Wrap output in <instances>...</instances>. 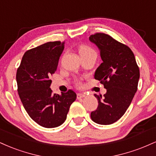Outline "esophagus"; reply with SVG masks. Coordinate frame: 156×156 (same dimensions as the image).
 I'll list each match as a JSON object with an SVG mask.
<instances>
[{"label":"esophagus","instance_id":"1","mask_svg":"<svg viewBox=\"0 0 156 156\" xmlns=\"http://www.w3.org/2000/svg\"><path fill=\"white\" fill-rule=\"evenodd\" d=\"M85 97L86 94H83V93H78V94H77V99L78 100L82 99V98H85Z\"/></svg>","mask_w":156,"mask_h":156}]
</instances>
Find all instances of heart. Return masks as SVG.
I'll list each match as a JSON object with an SVG mask.
<instances>
[{
    "label": "heart",
    "instance_id": "heart-1",
    "mask_svg": "<svg viewBox=\"0 0 156 156\" xmlns=\"http://www.w3.org/2000/svg\"><path fill=\"white\" fill-rule=\"evenodd\" d=\"M78 52H79L80 55H84L91 54V53H95L94 51L87 44H81L78 48Z\"/></svg>",
    "mask_w": 156,
    "mask_h": 156
}]
</instances>
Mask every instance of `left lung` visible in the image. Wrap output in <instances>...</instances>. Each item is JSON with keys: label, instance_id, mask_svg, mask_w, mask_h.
I'll list each match as a JSON object with an SVG mask.
<instances>
[{"label": "left lung", "instance_id": "1", "mask_svg": "<svg viewBox=\"0 0 156 156\" xmlns=\"http://www.w3.org/2000/svg\"><path fill=\"white\" fill-rule=\"evenodd\" d=\"M95 44L103 62L97 68L94 78L106 89L102 95L94 94L98 106L91 118L100 125H111L124 115L131 103L139 83V69L130 48L103 33L89 37Z\"/></svg>", "mask_w": 156, "mask_h": 156}]
</instances>
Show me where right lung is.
<instances>
[{
	"mask_svg": "<svg viewBox=\"0 0 156 156\" xmlns=\"http://www.w3.org/2000/svg\"><path fill=\"white\" fill-rule=\"evenodd\" d=\"M64 42H46L26 51L16 75L17 91L30 117L44 128L63 124L76 94L69 90L53 94L51 76L56 71Z\"/></svg>",
	"mask_w": 156,
	"mask_h": 156,
	"instance_id": "add662e5",
	"label": "right lung"
}]
</instances>
